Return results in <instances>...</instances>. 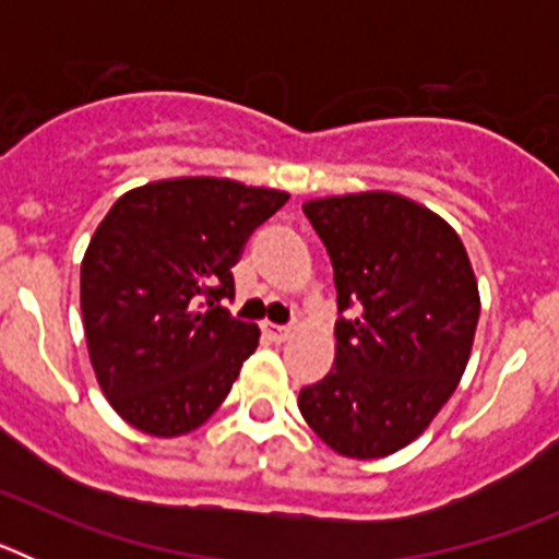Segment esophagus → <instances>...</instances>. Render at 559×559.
Segmentation results:
<instances>
[{
    "instance_id": "34e87169",
    "label": "esophagus",
    "mask_w": 559,
    "mask_h": 559,
    "mask_svg": "<svg viewBox=\"0 0 559 559\" xmlns=\"http://www.w3.org/2000/svg\"><path fill=\"white\" fill-rule=\"evenodd\" d=\"M260 330H263L265 338H271V341H285L290 333L288 328H283V324H274V322H263L260 324Z\"/></svg>"
}]
</instances>
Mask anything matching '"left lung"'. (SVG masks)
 I'll return each instance as SVG.
<instances>
[{
	"label": "left lung",
	"mask_w": 559,
	"mask_h": 559,
	"mask_svg": "<svg viewBox=\"0 0 559 559\" xmlns=\"http://www.w3.org/2000/svg\"><path fill=\"white\" fill-rule=\"evenodd\" d=\"M302 210L333 263L338 322L333 369L299 392V412L341 456H389L462 380L481 310L476 274L456 231L394 192Z\"/></svg>",
	"instance_id": "8db88e82"
}]
</instances>
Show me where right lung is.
Instances as JSON below:
<instances>
[{
    "label": "right lung",
    "mask_w": 559,
    "mask_h": 559,
    "mask_svg": "<svg viewBox=\"0 0 559 559\" xmlns=\"http://www.w3.org/2000/svg\"><path fill=\"white\" fill-rule=\"evenodd\" d=\"M288 192L240 181L167 179L126 192L81 265L88 358L133 428L181 437L206 423L257 349V324L224 308L231 265Z\"/></svg>",
    "instance_id": "right-lung-1"
}]
</instances>
